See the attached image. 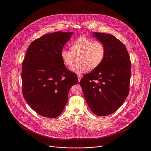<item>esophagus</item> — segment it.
<instances>
[{
	"mask_svg": "<svg viewBox=\"0 0 151 151\" xmlns=\"http://www.w3.org/2000/svg\"><path fill=\"white\" fill-rule=\"evenodd\" d=\"M78 79H79V81H80V80H81V75H78Z\"/></svg>",
	"mask_w": 151,
	"mask_h": 151,
	"instance_id": "1",
	"label": "esophagus"
}]
</instances>
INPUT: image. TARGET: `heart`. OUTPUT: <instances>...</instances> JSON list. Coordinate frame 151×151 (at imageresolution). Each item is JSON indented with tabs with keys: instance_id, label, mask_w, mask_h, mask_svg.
<instances>
[{
	"instance_id": "b5f03b06",
	"label": "heart",
	"mask_w": 151,
	"mask_h": 151,
	"mask_svg": "<svg viewBox=\"0 0 151 151\" xmlns=\"http://www.w3.org/2000/svg\"><path fill=\"white\" fill-rule=\"evenodd\" d=\"M71 50L63 49L60 51V57L67 66H71L75 55H79V63L70 68L72 72L80 74L91 69H95L103 62L106 54V46L100 41H94L86 37H81L74 41Z\"/></svg>"
}]
</instances>
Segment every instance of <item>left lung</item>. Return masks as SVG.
Wrapping results in <instances>:
<instances>
[{
    "instance_id": "obj_1",
    "label": "left lung",
    "mask_w": 151,
    "mask_h": 151,
    "mask_svg": "<svg viewBox=\"0 0 151 151\" xmlns=\"http://www.w3.org/2000/svg\"><path fill=\"white\" fill-rule=\"evenodd\" d=\"M106 46L102 63L84 75L80 84L91 111L98 116L110 115L119 108L129 93L131 61L122 42L110 34L94 32Z\"/></svg>"
}]
</instances>
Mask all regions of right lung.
<instances>
[{"instance_id":"obj_1","label":"right lung","mask_w":151,"mask_h":151,"mask_svg":"<svg viewBox=\"0 0 151 151\" xmlns=\"http://www.w3.org/2000/svg\"><path fill=\"white\" fill-rule=\"evenodd\" d=\"M73 32L45 35L29 45L22 62V94L30 108L45 117L60 115L71 86L78 83L76 74L67 70L60 51Z\"/></svg>"}]
</instances>
